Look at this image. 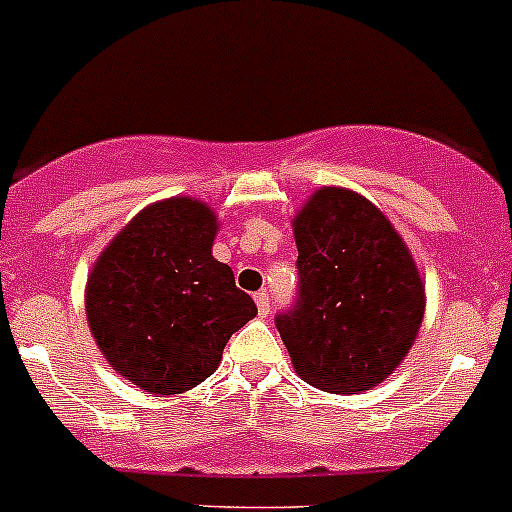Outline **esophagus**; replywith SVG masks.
<instances>
[{"mask_svg": "<svg viewBox=\"0 0 512 512\" xmlns=\"http://www.w3.org/2000/svg\"><path fill=\"white\" fill-rule=\"evenodd\" d=\"M256 307H259V314L261 317H269V312H271V299H269V292H259L256 294Z\"/></svg>", "mask_w": 512, "mask_h": 512, "instance_id": "obj_1", "label": "esophagus"}]
</instances>
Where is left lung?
<instances>
[{
    "instance_id": "1",
    "label": "left lung",
    "mask_w": 512,
    "mask_h": 512,
    "mask_svg": "<svg viewBox=\"0 0 512 512\" xmlns=\"http://www.w3.org/2000/svg\"><path fill=\"white\" fill-rule=\"evenodd\" d=\"M299 294L276 317L309 386L360 393L409 355L424 320V281L391 220L363 195L320 187L294 218Z\"/></svg>"
}]
</instances>
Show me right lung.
Returning <instances> with one entry per match:
<instances>
[{"label":"right lung","mask_w":512,"mask_h":512,"mask_svg":"<svg viewBox=\"0 0 512 512\" xmlns=\"http://www.w3.org/2000/svg\"><path fill=\"white\" fill-rule=\"evenodd\" d=\"M218 218L195 198L147 205L103 248L86 284L91 335L142 391L185 393L215 373L256 304L213 256Z\"/></svg>","instance_id":"1"}]
</instances>
